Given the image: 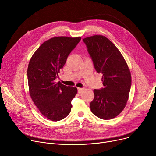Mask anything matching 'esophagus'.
Instances as JSON below:
<instances>
[{
	"mask_svg": "<svg viewBox=\"0 0 156 156\" xmlns=\"http://www.w3.org/2000/svg\"><path fill=\"white\" fill-rule=\"evenodd\" d=\"M83 90H84V88H78V92L79 94L82 93L83 91Z\"/></svg>",
	"mask_w": 156,
	"mask_h": 156,
	"instance_id": "34e87169",
	"label": "esophagus"
}]
</instances>
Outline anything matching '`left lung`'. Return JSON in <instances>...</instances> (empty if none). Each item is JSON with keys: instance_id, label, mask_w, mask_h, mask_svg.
I'll return each mask as SVG.
<instances>
[{"instance_id": "left-lung-1", "label": "left lung", "mask_w": 156, "mask_h": 156, "mask_svg": "<svg viewBox=\"0 0 156 156\" xmlns=\"http://www.w3.org/2000/svg\"><path fill=\"white\" fill-rule=\"evenodd\" d=\"M95 70L102 74L104 88L94 90L90 109L102 119L116 118L125 108L132 85V76L125 58L114 44L104 36L83 38Z\"/></svg>"}]
</instances>
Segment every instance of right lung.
Wrapping results in <instances>:
<instances>
[{"instance_id":"obj_1","label":"right lung","mask_w":156,"mask_h":156,"mask_svg":"<svg viewBox=\"0 0 156 156\" xmlns=\"http://www.w3.org/2000/svg\"><path fill=\"white\" fill-rule=\"evenodd\" d=\"M80 40V37L51 38L38 48L30 60L29 93L39 111L48 119L60 121L71 112L77 88L57 83L55 80Z\"/></svg>"}]
</instances>
